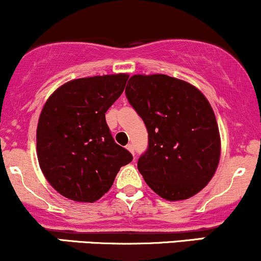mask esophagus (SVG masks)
Instances as JSON below:
<instances>
[{
    "label": "esophagus",
    "mask_w": 261,
    "mask_h": 261,
    "mask_svg": "<svg viewBox=\"0 0 261 261\" xmlns=\"http://www.w3.org/2000/svg\"><path fill=\"white\" fill-rule=\"evenodd\" d=\"M126 148L128 149V151L131 152V153H133V154L135 155V148H134V145H131V143H128V145L126 146Z\"/></svg>",
    "instance_id": "esophagus-1"
}]
</instances>
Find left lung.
I'll list each match as a JSON object with an SVG mask.
<instances>
[{"instance_id":"left-lung-1","label":"left lung","mask_w":261,"mask_h":261,"mask_svg":"<svg viewBox=\"0 0 261 261\" xmlns=\"http://www.w3.org/2000/svg\"><path fill=\"white\" fill-rule=\"evenodd\" d=\"M125 93L147 127L148 147L137 168L148 187L169 201L202 190L221 154L217 121L205 95L167 74H135Z\"/></svg>"}]
</instances>
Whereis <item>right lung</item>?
I'll use <instances>...</instances> for the list:
<instances>
[{
  "label": "right lung",
  "instance_id": "right-lung-1",
  "mask_svg": "<svg viewBox=\"0 0 261 261\" xmlns=\"http://www.w3.org/2000/svg\"><path fill=\"white\" fill-rule=\"evenodd\" d=\"M125 73L87 77L56 89L41 110L37 128L39 166L50 185L73 201L94 202L133 161L115 143L106 113L124 92Z\"/></svg>",
  "mask_w": 261,
  "mask_h": 261
}]
</instances>
